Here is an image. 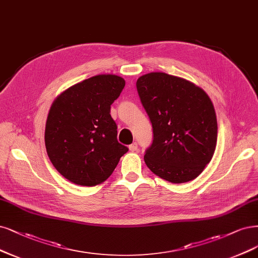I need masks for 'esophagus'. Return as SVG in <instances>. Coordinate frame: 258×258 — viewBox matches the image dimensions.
Masks as SVG:
<instances>
[{
	"label": "esophagus",
	"instance_id": "34e87169",
	"mask_svg": "<svg viewBox=\"0 0 258 258\" xmlns=\"http://www.w3.org/2000/svg\"><path fill=\"white\" fill-rule=\"evenodd\" d=\"M129 149H130V152H137L138 150V143H132L131 145H129Z\"/></svg>",
	"mask_w": 258,
	"mask_h": 258
}]
</instances>
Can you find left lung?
Masks as SVG:
<instances>
[{
	"mask_svg": "<svg viewBox=\"0 0 258 258\" xmlns=\"http://www.w3.org/2000/svg\"><path fill=\"white\" fill-rule=\"evenodd\" d=\"M137 88L154 129L144 156L147 167L172 183L197 178L217 146V116L209 96L189 80L164 73L140 77Z\"/></svg>",
	"mask_w": 258,
	"mask_h": 258,
	"instance_id": "obj_1",
	"label": "left lung"
}]
</instances>
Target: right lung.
Here are the masks:
<instances>
[{
  "label": "right lung",
  "instance_id": "add662e5",
  "mask_svg": "<svg viewBox=\"0 0 258 258\" xmlns=\"http://www.w3.org/2000/svg\"><path fill=\"white\" fill-rule=\"evenodd\" d=\"M125 84L119 76L98 75L68 87L51 104L44 144L53 166L70 182H103L128 152L110 114Z\"/></svg>",
  "mask_w": 258,
  "mask_h": 258
}]
</instances>
